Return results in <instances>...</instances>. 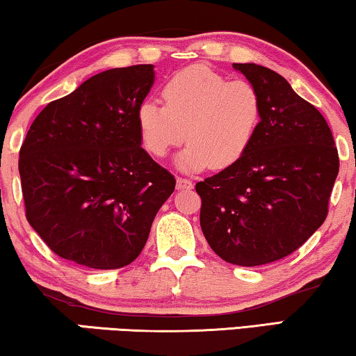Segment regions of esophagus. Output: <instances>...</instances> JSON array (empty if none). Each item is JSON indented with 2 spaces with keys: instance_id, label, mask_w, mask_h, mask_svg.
<instances>
[{
  "instance_id": "esophagus-1",
  "label": "esophagus",
  "mask_w": 356,
  "mask_h": 356,
  "mask_svg": "<svg viewBox=\"0 0 356 356\" xmlns=\"http://www.w3.org/2000/svg\"><path fill=\"white\" fill-rule=\"evenodd\" d=\"M177 190H190V188H193V184H192V180L190 179H185V177H177Z\"/></svg>"
}]
</instances>
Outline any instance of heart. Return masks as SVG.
<instances>
[{
    "label": "heart",
    "mask_w": 356,
    "mask_h": 356,
    "mask_svg": "<svg viewBox=\"0 0 356 356\" xmlns=\"http://www.w3.org/2000/svg\"><path fill=\"white\" fill-rule=\"evenodd\" d=\"M163 99L164 104L140 103V140L154 158L187 140L177 156L184 171L232 166L252 147L263 118L261 97L252 83L229 80L202 64L174 74L164 83Z\"/></svg>",
    "instance_id": "obj_1"
}]
</instances>
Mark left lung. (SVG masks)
I'll list each match as a JSON object with an SVG mask.
<instances>
[{
    "label": "left lung",
    "mask_w": 356,
    "mask_h": 356,
    "mask_svg": "<svg viewBox=\"0 0 356 356\" xmlns=\"http://www.w3.org/2000/svg\"><path fill=\"white\" fill-rule=\"evenodd\" d=\"M258 90L263 118L242 159L195 185L213 252L261 266L302 247L326 221L339 153L326 119L290 83L258 64H234Z\"/></svg>",
    "instance_id": "1"
}]
</instances>
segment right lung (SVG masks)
Masks as SVG:
<instances>
[{
  "instance_id": "right-lung-1",
  "label": "right lung",
  "mask_w": 356,
  "mask_h": 356,
  "mask_svg": "<svg viewBox=\"0 0 356 356\" xmlns=\"http://www.w3.org/2000/svg\"><path fill=\"white\" fill-rule=\"evenodd\" d=\"M152 64L99 72L35 118L19 152L26 216L58 257L119 269L142 253L176 179L140 147Z\"/></svg>"
}]
</instances>
